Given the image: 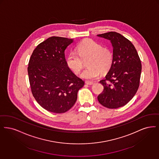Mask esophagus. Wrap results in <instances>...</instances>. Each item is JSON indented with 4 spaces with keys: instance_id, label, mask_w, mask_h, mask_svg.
I'll use <instances>...</instances> for the list:
<instances>
[{
    "instance_id": "34e87169",
    "label": "esophagus",
    "mask_w": 159,
    "mask_h": 159,
    "mask_svg": "<svg viewBox=\"0 0 159 159\" xmlns=\"http://www.w3.org/2000/svg\"><path fill=\"white\" fill-rule=\"evenodd\" d=\"M85 83H86L87 85H93V84H94L93 82H91V81H85Z\"/></svg>"
}]
</instances>
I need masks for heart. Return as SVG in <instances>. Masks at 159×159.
Returning a JSON list of instances; mask_svg holds the SVG:
<instances>
[{"label":"heart","mask_w":159,"mask_h":159,"mask_svg":"<svg viewBox=\"0 0 159 159\" xmlns=\"http://www.w3.org/2000/svg\"><path fill=\"white\" fill-rule=\"evenodd\" d=\"M77 54L71 53L68 56L66 63L74 73L79 74L84 67V61L87 59V68L81 74L85 80L96 79L101 72H106L111 69L113 56L111 50L93 40L87 39L80 43L76 47Z\"/></svg>","instance_id":"b5f03b06"}]
</instances>
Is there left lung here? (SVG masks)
<instances>
[{
	"mask_svg": "<svg viewBox=\"0 0 159 159\" xmlns=\"http://www.w3.org/2000/svg\"><path fill=\"white\" fill-rule=\"evenodd\" d=\"M110 40L113 61L105 79L101 80L103 91L97 97L99 103L109 109H116L128 103L139 85L141 63L131 42L116 32L97 35Z\"/></svg>",
	"mask_w": 159,
	"mask_h": 159,
	"instance_id": "1",
	"label": "left lung"
}]
</instances>
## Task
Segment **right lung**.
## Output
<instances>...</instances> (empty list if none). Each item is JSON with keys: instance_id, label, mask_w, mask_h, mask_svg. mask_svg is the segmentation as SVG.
<instances>
[{"instance_id": "right-lung-1", "label": "right lung", "mask_w": 159, "mask_h": 159, "mask_svg": "<svg viewBox=\"0 0 159 159\" xmlns=\"http://www.w3.org/2000/svg\"><path fill=\"white\" fill-rule=\"evenodd\" d=\"M73 39L51 37L35 48L28 63V74L35 100L46 111L65 113L74 105L84 81L69 69L65 50Z\"/></svg>"}]
</instances>
